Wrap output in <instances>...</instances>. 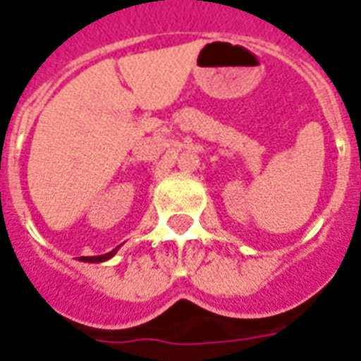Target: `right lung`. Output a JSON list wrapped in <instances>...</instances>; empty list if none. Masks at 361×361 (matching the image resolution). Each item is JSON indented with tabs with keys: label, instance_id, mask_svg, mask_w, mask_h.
<instances>
[{
	"label": "right lung",
	"instance_id": "right-lung-1",
	"mask_svg": "<svg viewBox=\"0 0 361 361\" xmlns=\"http://www.w3.org/2000/svg\"><path fill=\"white\" fill-rule=\"evenodd\" d=\"M119 250V247H115V250H111L110 253H104V255H97V257H80V260L82 262H104V260L111 259V257L115 255V251Z\"/></svg>",
	"mask_w": 361,
	"mask_h": 361
}]
</instances>
